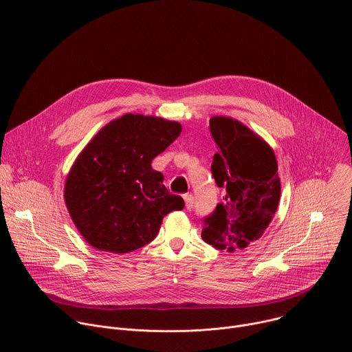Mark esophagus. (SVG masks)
Segmentation results:
<instances>
[{"label": "esophagus", "instance_id": "34e87169", "mask_svg": "<svg viewBox=\"0 0 352 352\" xmlns=\"http://www.w3.org/2000/svg\"><path fill=\"white\" fill-rule=\"evenodd\" d=\"M184 200H185V208H186L188 210L193 209V204H195L193 195H190V193H185V195H184Z\"/></svg>", "mask_w": 352, "mask_h": 352}]
</instances>
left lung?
Instances as JSON below:
<instances>
[{"mask_svg":"<svg viewBox=\"0 0 352 352\" xmlns=\"http://www.w3.org/2000/svg\"><path fill=\"white\" fill-rule=\"evenodd\" d=\"M219 152L212 174L226 189L223 202L206 217L205 242L230 254L252 246L272 223L281 195L273 148L258 133L231 117H212Z\"/></svg>","mask_w":352,"mask_h":352,"instance_id":"1","label":"left lung"}]
</instances>
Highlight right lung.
<instances>
[{"label":"right lung","mask_w":352,"mask_h":352,"mask_svg":"<svg viewBox=\"0 0 352 352\" xmlns=\"http://www.w3.org/2000/svg\"><path fill=\"white\" fill-rule=\"evenodd\" d=\"M177 121L125 114L100 129L76 157L64 186L69 216L89 245L128 254L152 242L184 199L163 185L152 160L179 136Z\"/></svg>","instance_id":"1"}]
</instances>
